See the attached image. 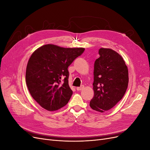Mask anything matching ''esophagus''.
Segmentation results:
<instances>
[{"instance_id":"1","label":"esophagus","mask_w":150,"mask_h":150,"mask_svg":"<svg viewBox=\"0 0 150 150\" xmlns=\"http://www.w3.org/2000/svg\"><path fill=\"white\" fill-rule=\"evenodd\" d=\"M84 88V86H81V87H77L76 89H77V91H81V90H83Z\"/></svg>"}]
</instances>
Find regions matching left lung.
Wrapping results in <instances>:
<instances>
[{"instance_id":"1","label":"left lung","mask_w":150,"mask_h":150,"mask_svg":"<svg viewBox=\"0 0 150 150\" xmlns=\"http://www.w3.org/2000/svg\"><path fill=\"white\" fill-rule=\"evenodd\" d=\"M94 66L93 110H110L124 96L128 85V69L120 54L111 49L101 48Z\"/></svg>"}]
</instances>
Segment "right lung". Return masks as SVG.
<instances>
[{"mask_svg":"<svg viewBox=\"0 0 150 150\" xmlns=\"http://www.w3.org/2000/svg\"><path fill=\"white\" fill-rule=\"evenodd\" d=\"M84 49L46 44L32 54L26 67V84L32 97L45 110H59L69 102L72 91L67 68Z\"/></svg>","mask_w":150,"mask_h":150,"instance_id":"1","label":"right lung"}]
</instances>
